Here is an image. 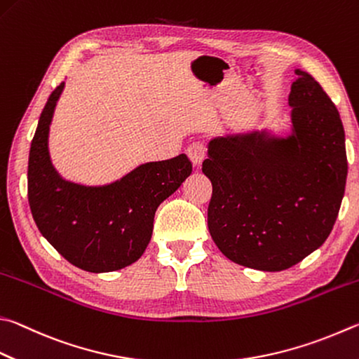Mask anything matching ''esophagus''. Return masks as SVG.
I'll use <instances>...</instances> for the list:
<instances>
[{
	"label": "esophagus",
	"instance_id": "1",
	"mask_svg": "<svg viewBox=\"0 0 359 359\" xmlns=\"http://www.w3.org/2000/svg\"><path fill=\"white\" fill-rule=\"evenodd\" d=\"M187 154H188V157H190V160L193 161V165H201L202 160H204L207 155V149L204 144H202V142L196 141V142H193V144L188 146Z\"/></svg>",
	"mask_w": 359,
	"mask_h": 359
}]
</instances>
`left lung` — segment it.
Returning a JSON list of instances; mask_svg holds the SVG:
<instances>
[{"label": "left lung", "instance_id": "left-lung-1", "mask_svg": "<svg viewBox=\"0 0 359 359\" xmlns=\"http://www.w3.org/2000/svg\"><path fill=\"white\" fill-rule=\"evenodd\" d=\"M292 83V133L215 138L202 172L215 245L238 265L281 271L309 256L336 223L347 180L345 133L328 94L308 72Z\"/></svg>", "mask_w": 359, "mask_h": 359}]
</instances>
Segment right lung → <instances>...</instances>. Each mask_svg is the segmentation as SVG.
<instances>
[{
  "mask_svg": "<svg viewBox=\"0 0 359 359\" xmlns=\"http://www.w3.org/2000/svg\"><path fill=\"white\" fill-rule=\"evenodd\" d=\"M57 86L42 109L31 141L28 201L32 218L50 245L72 265L90 273L121 270L136 262L151 242L158 205L191 174L185 154L152 161L103 187L64 180L51 165L48 132Z\"/></svg>",
  "mask_w": 359,
  "mask_h": 359,
  "instance_id": "obj_1",
  "label": "right lung"
}]
</instances>
